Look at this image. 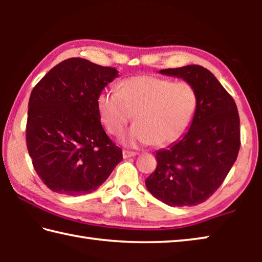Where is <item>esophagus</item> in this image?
Listing matches in <instances>:
<instances>
[{
    "label": "esophagus",
    "instance_id": "esophagus-1",
    "mask_svg": "<svg viewBox=\"0 0 262 262\" xmlns=\"http://www.w3.org/2000/svg\"><path fill=\"white\" fill-rule=\"evenodd\" d=\"M137 152L135 151H130V150H123L122 151V156L123 158H129V157H134L136 156Z\"/></svg>",
    "mask_w": 262,
    "mask_h": 262
}]
</instances>
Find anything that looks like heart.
Returning a JSON list of instances; mask_svg holds the SVG:
<instances>
[{
	"label": "heart",
	"mask_w": 262,
	"mask_h": 262,
	"mask_svg": "<svg viewBox=\"0 0 262 262\" xmlns=\"http://www.w3.org/2000/svg\"><path fill=\"white\" fill-rule=\"evenodd\" d=\"M199 106L192 83L141 75L126 78L121 89H105L98 95L100 120L111 135L120 136L134 118L137 122L122 137L126 144L164 147L188 129Z\"/></svg>",
	"instance_id": "b5f03b06"
}]
</instances>
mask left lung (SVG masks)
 <instances>
[{
    "instance_id": "obj_1",
    "label": "left lung",
    "mask_w": 262,
    "mask_h": 262,
    "mask_svg": "<svg viewBox=\"0 0 262 262\" xmlns=\"http://www.w3.org/2000/svg\"><path fill=\"white\" fill-rule=\"evenodd\" d=\"M192 83L199 106L183 139L156 154L157 166L145 185L172 207L205 202L223 184L241 148V120L231 95L209 70L185 66L159 72Z\"/></svg>"
}]
</instances>
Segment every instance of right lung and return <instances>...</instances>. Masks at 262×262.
<instances>
[{"label":"right lung","mask_w":262,"mask_h":262,"mask_svg":"<svg viewBox=\"0 0 262 262\" xmlns=\"http://www.w3.org/2000/svg\"><path fill=\"white\" fill-rule=\"evenodd\" d=\"M118 77L112 67L70 57L31 92L26 145L39 178L53 192L82 195L99 187L122 159L100 123L97 98Z\"/></svg>","instance_id":"1"}]
</instances>
